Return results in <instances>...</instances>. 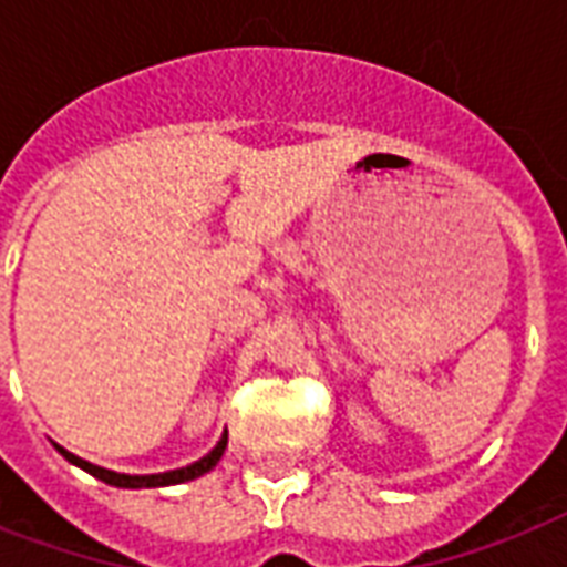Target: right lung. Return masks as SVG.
<instances>
[{"mask_svg":"<svg viewBox=\"0 0 567 567\" xmlns=\"http://www.w3.org/2000/svg\"><path fill=\"white\" fill-rule=\"evenodd\" d=\"M226 432H223V439L217 441V447L208 453V456H203L199 462H194V465L188 467H179V471H167V474H150V476H128V474H117V471H105V467L100 465H91V462H84V458L73 456V453H66L64 447H58V453L66 458V462H73V465H79L82 471H87L91 476H96V480H102V483L109 485H117V488H158V485H176V483H188V480H196V476H203L205 471H212L217 462H220L223 450H226Z\"/></svg>","mask_w":567,"mask_h":567,"instance_id":"obj_1","label":"right lung"}]
</instances>
